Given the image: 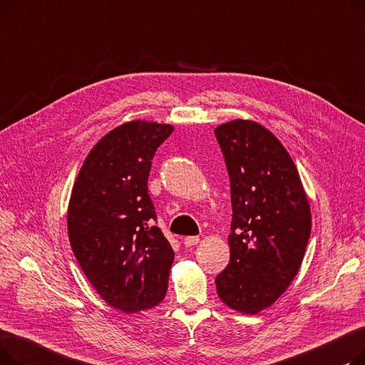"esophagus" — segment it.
<instances>
[{"instance_id":"obj_1","label":"esophagus","mask_w":365,"mask_h":365,"mask_svg":"<svg viewBox=\"0 0 365 365\" xmlns=\"http://www.w3.org/2000/svg\"><path fill=\"white\" fill-rule=\"evenodd\" d=\"M183 242H185L186 247H194V245H197L200 242V238L198 237H186L183 240Z\"/></svg>"}]
</instances>
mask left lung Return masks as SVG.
<instances>
[{"mask_svg":"<svg viewBox=\"0 0 365 365\" xmlns=\"http://www.w3.org/2000/svg\"><path fill=\"white\" fill-rule=\"evenodd\" d=\"M215 134L232 200L231 259L216 277V289L227 308L256 315L297 275L311 235V205L294 161L272 131L234 120Z\"/></svg>","mask_w":365,"mask_h":365,"instance_id":"8db88e82","label":"left lung"}]
</instances>
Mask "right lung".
Segmentation results:
<instances>
[{"instance_id": "obj_1", "label": "right lung", "mask_w": 365, "mask_h": 365, "mask_svg": "<svg viewBox=\"0 0 365 365\" xmlns=\"http://www.w3.org/2000/svg\"><path fill=\"white\" fill-rule=\"evenodd\" d=\"M171 124L133 120L93 146L72 187L68 235L94 290L112 308L134 314L165 297L175 252L148 195L153 153Z\"/></svg>"}]
</instances>
